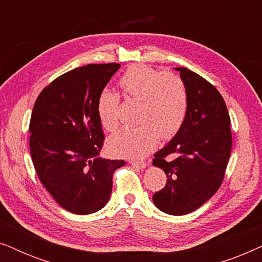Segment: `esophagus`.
<instances>
[{"label":"esophagus","mask_w":262,"mask_h":262,"mask_svg":"<svg viewBox=\"0 0 262 262\" xmlns=\"http://www.w3.org/2000/svg\"><path fill=\"white\" fill-rule=\"evenodd\" d=\"M131 166L135 167V168H138V169H143V168H145L148 166V163L146 162H139V161H130Z\"/></svg>","instance_id":"34e87169"}]
</instances>
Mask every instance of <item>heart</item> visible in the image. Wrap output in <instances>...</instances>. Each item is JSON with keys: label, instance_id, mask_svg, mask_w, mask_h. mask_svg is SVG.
<instances>
[{"label": "heart", "instance_id": "1", "mask_svg": "<svg viewBox=\"0 0 262 262\" xmlns=\"http://www.w3.org/2000/svg\"><path fill=\"white\" fill-rule=\"evenodd\" d=\"M125 96L141 101L138 120L142 124L123 127L108 139V148L116 155L144 157L159 138H169L184 123L188 107L187 89L179 75L161 73L144 64L128 68L119 80ZM119 95L105 89L99 95L96 111L106 130L118 125Z\"/></svg>", "mask_w": 262, "mask_h": 262}]
</instances>
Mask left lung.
<instances>
[{
  "instance_id": "8db88e82",
  "label": "left lung",
  "mask_w": 262,
  "mask_h": 262,
  "mask_svg": "<svg viewBox=\"0 0 262 262\" xmlns=\"http://www.w3.org/2000/svg\"><path fill=\"white\" fill-rule=\"evenodd\" d=\"M175 70L187 89V114L173 139L154 155L152 164L166 173L167 184L152 202L163 212L182 216L221 187L231 152V130L221 93L186 68Z\"/></svg>"
}]
</instances>
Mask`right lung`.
Segmentation results:
<instances>
[{"label":"right lung","instance_id":"obj_1","mask_svg":"<svg viewBox=\"0 0 262 262\" xmlns=\"http://www.w3.org/2000/svg\"><path fill=\"white\" fill-rule=\"evenodd\" d=\"M120 64H88L68 71L35 100L30 149L39 180L63 209L75 214L101 210L113 173L124 160L100 157L103 131L96 103Z\"/></svg>","mask_w":262,"mask_h":262}]
</instances>
